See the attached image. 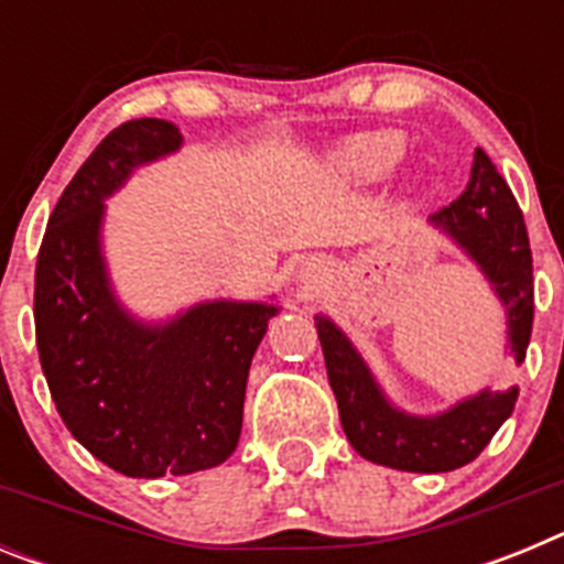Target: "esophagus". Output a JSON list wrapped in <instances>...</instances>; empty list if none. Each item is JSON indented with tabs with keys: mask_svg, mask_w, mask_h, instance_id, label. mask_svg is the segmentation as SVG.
<instances>
[{
	"mask_svg": "<svg viewBox=\"0 0 564 564\" xmlns=\"http://www.w3.org/2000/svg\"><path fill=\"white\" fill-rule=\"evenodd\" d=\"M322 279H325V273H322V265H316V262H307V265H302V271H299V282L305 288H318L322 285Z\"/></svg>",
	"mask_w": 564,
	"mask_h": 564,
	"instance_id": "esophagus-1",
	"label": "esophagus"
}]
</instances>
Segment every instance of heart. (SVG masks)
<instances>
[{
    "label": "heart",
    "mask_w": 564,
    "mask_h": 564,
    "mask_svg": "<svg viewBox=\"0 0 564 564\" xmlns=\"http://www.w3.org/2000/svg\"><path fill=\"white\" fill-rule=\"evenodd\" d=\"M403 154V134L401 132H367L356 134L344 143L336 154L338 172L347 174L350 181L372 183L390 172Z\"/></svg>",
    "instance_id": "b5f03b06"
}]
</instances>
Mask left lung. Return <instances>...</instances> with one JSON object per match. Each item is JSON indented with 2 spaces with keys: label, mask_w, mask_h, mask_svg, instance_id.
<instances>
[{
  "label": "left lung",
  "mask_w": 564,
  "mask_h": 564,
  "mask_svg": "<svg viewBox=\"0 0 564 564\" xmlns=\"http://www.w3.org/2000/svg\"><path fill=\"white\" fill-rule=\"evenodd\" d=\"M471 262L506 311V356L525 361L534 325V268L522 212L482 149H475L466 192L430 217ZM325 352L327 378L352 449L378 466L417 475L455 471L475 460L514 412L517 387L486 390L435 415L401 410L383 392L356 344L325 313L313 316Z\"/></svg>",
  "instance_id": "left-lung-1"
}]
</instances>
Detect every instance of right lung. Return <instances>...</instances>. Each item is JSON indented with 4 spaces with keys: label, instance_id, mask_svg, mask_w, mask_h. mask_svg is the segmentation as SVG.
Masks as SVG:
<instances>
[{
    "label": "right lung",
    "instance_id": "add662e5",
    "mask_svg": "<svg viewBox=\"0 0 564 564\" xmlns=\"http://www.w3.org/2000/svg\"><path fill=\"white\" fill-rule=\"evenodd\" d=\"M181 147V129L161 118L109 132L58 197L36 262L39 358L64 426L109 468L147 480L231 457L251 358L282 311L206 299L149 322L118 299L104 257L107 200Z\"/></svg>",
    "mask_w": 564,
    "mask_h": 564
}]
</instances>
